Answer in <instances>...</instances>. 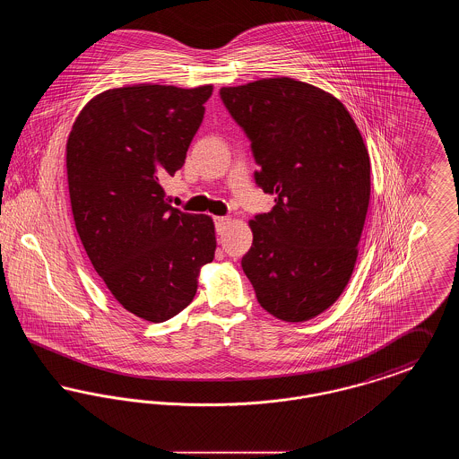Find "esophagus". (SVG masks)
I'll list each match as a JSON object with an SVG mask.
<instances>
[{"label":"esophagus","instance_id":"obj_1","mask_svg":"<svg viewBox=\"0 0 459 459\" xmlns=\"http://www.w3.org/2000/svg\"><path fill=\"white\" fill-rule=\"evenodd\" d=\"M229 221H230L229 217H215V229H217L219 234H223V230L229 225Z\"/></svg>","mask_w":459,"mask_h":459}]
</instances>
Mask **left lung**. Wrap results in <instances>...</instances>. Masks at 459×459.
<instances>
[{
	"label": "left lung",
	"instance_id": "obj_1",
	"mask_svg": "<svg viewBox=\"0 0 459 459\" xmlns=\"http://www.w3.org/2000/svg\"><path fill=\"white\" fill-rule=\"evenodd\" d=\"M251 141L255 180L275 206L249 221L242 270L258 303L284 322H306L350 282L370 201V158L346 107L296 79L220 89Z\"/></svg>",
	"mask_w": 459,
	"mask_h": 459
}]
</instances>
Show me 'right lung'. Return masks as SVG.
Wrapping results in <instances>:
<instances>
[{
	"mask_svg": "<svg viewBox=\"0 0 459 459\" xmlns=\"http://www.w3.org/2000/svg\"><path fill=\"white\" fill-rule=\"evenodd\" d=\"M213 86L108 89L79 113L66 141L77 234L127 311L160 324L191 305L199 268L215 258V225L184 213L161 182L186 161Z\"/></svg>",
	"mask_w": 459,
	"mask_h": 459,
	"instance_id": "add662e5",
	"label": "right lung"
}]
</instances>
